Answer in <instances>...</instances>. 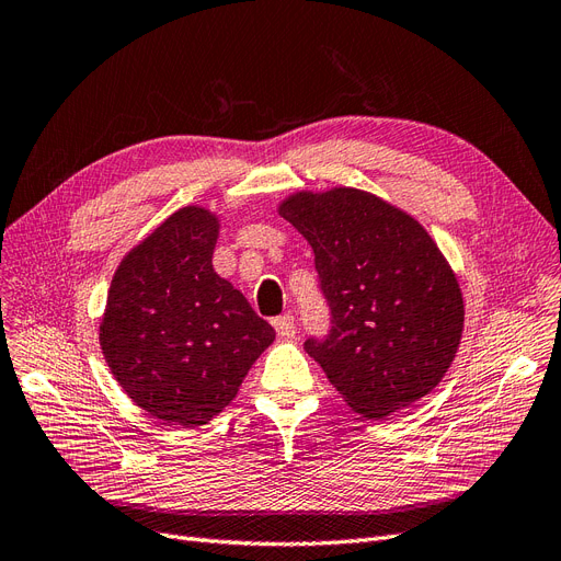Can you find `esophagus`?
<instances>
[{
	"mask_svg": "<svg viewBox=\"0 0 561 561\" xmlns=\"http://www.w3.org/2000/svg\"><path fill=\"white\" fill-rule=\"evenodd\" d=\"M272 327L282 335V339H294L296 335V319L291 314H282L272 319Z\"/></svg>",
	"mask_w": 561,
	"mask_h": 561,
	"instance_id": "1",
	"label": "esophagus"
}]
</instances>
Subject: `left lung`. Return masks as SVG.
Returning <instances> with one entry per match:
<instances>
[{"mask_svg":"<svg viewBox=\"0 0 561 561\" xmlns=\"http://www.w3.org/2000/svg\"><path fill=\"white\" fill-rule=\"evenodd\" d=\"M282 216L314 251L329 331L308 355L366 419H386L437 386L462 331V296L449 263L404 211L369 192H300Z\"/></svg>","mask_w":561,"mask_h":561,"instance_id":"obj_1","label":"left lung"}]
</instances>
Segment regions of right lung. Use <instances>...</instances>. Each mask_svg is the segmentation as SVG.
Returning <instances> with one entry per match:
<instances>
[{
    "label": "right lung",
    "mask_w": 561,
    "mask_h": 561,
    "mask_svg": "<svg viewBox=\"0 0 561 561\" xmlns=\"http://www.w3.org/2000/svg\"><path fill=\"white\" fill-rule=\"evenodd\" d=\"M216 237L209 211H175L126 255L107 294L101 345L110 371L169 425L209 423L275 341L244 294L214 272Z\"/></svg>",
    "instance_id": "obj_1"
}]
</instances>
